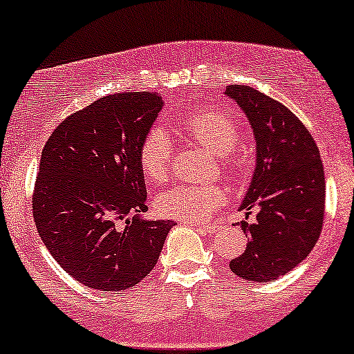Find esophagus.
<instances>
[{"mask_svg": "<svg viewBox=\"0 0 354 354\" xmlns=\"http://www.w3.org/2000/svg\"><path fill=\"white\" fill-rule=\"evenodd\" d=\"M185 224L191 225V227L201 229L203 232H207V234H216L221 229V225H216V224H211V225H198V224H193V223H185Z\"/></svg>", "mask_w": 354, "mask_h": 354, "instance_id": "34e87169", "label": "esophagus"}]
</instances>
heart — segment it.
<instances>
[{"label":"heart","instance_id":"heart-1","mask_svg":"<svg viewBox=\"0 0 354 354\" xmlns=\"http://www.w3.org/2000/svg\"><path fill=\"white\" fill-rule=\"evenodd\" d=\"M183 131L191 142L219 156L224 173L234 174L237 166L231 153L241 143V129L227 110L204 109L183 122ZM171 160V140L163 129H153L140 147L138 161L150 181H163L168 176ZM225 201L224 191L216 185H174L155 198V209L163 218L199 223Z\"/></svg>","mask_w":354,"mask_h":354}]
</instances>
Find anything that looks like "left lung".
<instances>
[{
  "label": "left lung",
  "mask_w": 354,
  "mask_h": 354,
  "mask_svg": "<svg viewBox=\"0 0 354 354\" xmlns=\"http://www.w3.org/2000/svg\"><path fill=\"white\" fill-rule=\"evenodd\" d=\"M225 95L245 113L255 138V168L239 209L254 223L239 224L247 249L229 263L250 282H270L304 262L320 237L325 173L317 143L285 105L249 85H229Z\"/></svg>",
  "instance_id": "obj_1"
}]
</instances>
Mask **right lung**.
<instances>
[{"label":"right lung","instance_id":"right-lung-1","mask_svg":"<svg viewBox=\"0 0 354 354\" xmlns=\"http://www.w3.org/2000/svg\"><path fill=\"white\" fill-rule=\"evenodd\" d=\"M156 92L102 97L69 115L41 153L32 216L55 262L85 287L127 290L158 262L173 221H150L138 153Z\"/></svg>","mask_w":354,"mask_h":354}]
</instances>
